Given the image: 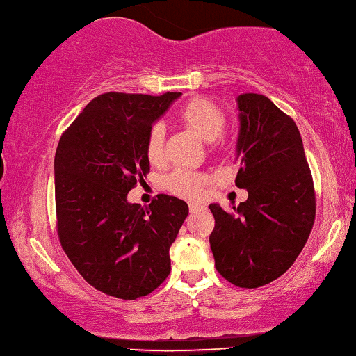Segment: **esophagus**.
I'll list each match as a JSON object with an SVG mask.
<instances>
[{
  "mask_svg": "<svg viewBox=\"0 0 356 356\" xmlns=\"http://www.w3.org/2000/svg\"><path fill=\"white\" fill-rule=\"evenodd\" d=\"M190 212H196V211H200V209H204L202 206H200V204H195V202H190Z\"/></svg>",
  "mask_w": 356,
  "mask_h": 356,
  "instance_id": "obj_1",
  "label": "esophagus"
}]
</instances>
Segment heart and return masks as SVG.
Here are the masks:
<instances>
[{
  "label": "heart",
  "instance_id": "obj_1",
  "mask_svg": "<svg viewBox=\"0 0 356 356\" xmlns=\"http://www.w3.org/2000/svg\"><path fill=\"white\" fill-rule=\"evenodd\" d=\"M179 120L185 127L195 131L206 143H213L227 125L225 112L207 98H191L179 111ZM165 139L166 128L163 123L152 125L147 138H145V155H147L152 165H161L165 161ZM211 179L206 174L190 171V169H174L165 180V185L169 191L185 200H200L204 195L206 185Z\"/></svg>",
  "mask_w": 356,
  "mask_h": 356
}]
</instances>
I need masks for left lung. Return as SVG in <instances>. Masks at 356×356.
Returning a JSON list of instances; mask_svg holds the SVG:
<instances>
[{
    "label": "left lung",
    "instance_id": "obj_1",
    "mask_svg": "<svg viewBox=\"0 0 356 356\" xmlns=\"http://www.w3.org/2000/svg\"><path fill=\"white\" fill-rule=\"evenodd\" d=\"M241 168L236 185L249 191L233 211L211 204L209 236L216 268L241 289L280 277L300 255L315 220L314 180L296 123L258 93L238 97Z\"/></svg>",
    "mask_w": 356,
    "mask_h": 356
}]
</instances>
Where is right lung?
I'll list each match as a JSON object with an SVG mask.
<instances>
[{
    "label": "right lung",
    "mask_w": 356,
    "mask_h": 356,
    "mask_svg": "<svg viewBox=\"0 0 356 356\" xmlns=\"http://www.w3.org/2000/svg\"><path fill=\"white\" fill-rule=\"evenodd\" d=\"M182 93H103L61 134L55 154L58 239L95 289L136 300L171 273L169 247L188 216L187 202L158 195L147 207L128 191L150 171L145 138Z\"/></svg>",
    "instance_id": "add662e5"
}]
</instances>
